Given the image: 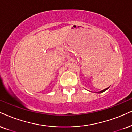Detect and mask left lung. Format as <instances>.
<instances>
[{"mask_svg":"<svg viewBox=\"0 0 132 132\" xmlns=\"http://www.w3.org/2000/svg\"><path fill=\"white\" fill-rule=\"evenodd\" d=\"M108 89V88H106V89H105L102 90V91H99V92H97V93H103V92H104V91H105L106 90H107Z\"/></svg>","mask_w":132,"mask_h":132,"instance_id":"1","label":"left lung"}]
</instances>
